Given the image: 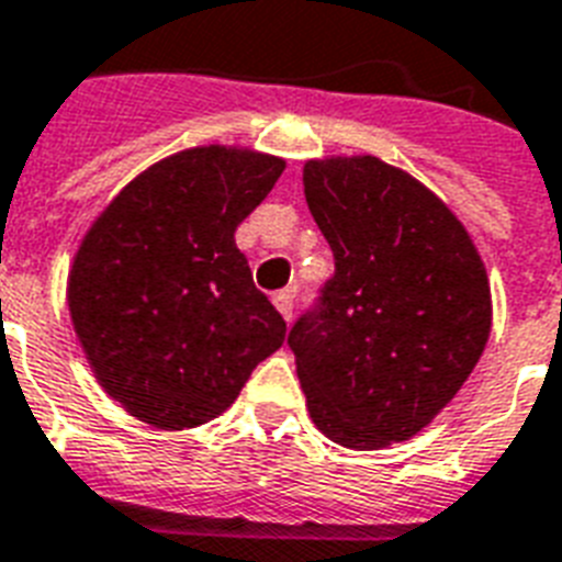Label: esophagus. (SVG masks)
Masks as SVG:
<instances>
[{"mask_svg": "<svg viewBox=\"0 0 562 562\" xmlns=\"http://www.w3.org/2000/svg\"><path fill=\"white\" fill-rule=\"evenodd\" d=\"M273 306H277V312H280L285 321H289L291 312H294V291H277V294H273Z\"/></svg>", "mask_w": 562, "mask_h": 562, "instance_id": "obj_1", "label": "esophagus"}]
</instances>
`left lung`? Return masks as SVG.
Wrapping results in <instances>:
<instances>
[{"label":"left lung","mask_w":562,"mask_h":562,"mask_svg":"<svg viewBox=\"0 0 562 562\" xmlns=\"http://www.w3.org/2000/svg\"><path fill=\"white\" fill-rule=\"evenodd\" d=\"M306 203L335 273L289 347L308 414L347 449L426 428L490 338V282L452 210L379 157L308 160Z\"/></svg>","instance_id":"8db88e82"}]
</instances>
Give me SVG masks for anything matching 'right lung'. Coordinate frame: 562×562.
<instances>
[{"mask_svg": "<svg viewBox=\"0 0 562 562\" xmlns=\"http://www.w3.org/2000/svg\"><path fill=\"white\" fill-rule=\"evenodd\" d=\"M282 169L250 148H189L131 180L87 229L66 285L75 335L101 387L148 426L210 423L285 341L236 247Z\"/></svg>", "mask_w": 562, "mask_h": 562, "instance_id": "right-lung-1", "label": "right lung"}]
</instances>
